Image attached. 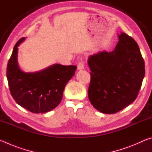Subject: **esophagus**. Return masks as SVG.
Here are the masks:
<instances>
[{
  "label": "esophagus",
  "mask_w": 152,
  "mask_h": 152,
  "mask_svg": "<svg viewBox=\"0 0 152 152\" xmlns=\"http://www.w3.org/2000/svg\"><path fill=\"white\" fill-rule=\"evenodd\" d=\"M78 70H84V63L83 61H80V62H79L78 64Z\"/></svg>",
  "instance_id": "esophagus-1"
}]
</instances>
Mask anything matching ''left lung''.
<instances>
[{"label":"left lung","mask_w":152,"mask_h":152,"mask_svg":"<svg viewBox=\"0 0 152 152\" xmlns=\"http://www.w3.org/2000/svg\"><path fill=\"white\" fill-rule=\"evenodd\" d=\"M115 50L89 56L88 98L100 112L113 114L137 97L145 76V63L137 42L125 33L118 35Z\"/></svg>","instance_id":"left-lung-1"}]
</instances>
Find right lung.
Masks as SVG:
<instances>
[{"instance_id": "obj_1", "label": "right lung", "mask_w": 152, "mask_h": 152, "mask_svg": "<svg viewBox=\"0 0 152 152\" xmlns=\"http://www.w3.org/2000/svg\"><path fill=\"white\" fill-rule=\"evenodd\" d=\"M18 41L7 68L9 90L15 102L33 113H44L55 109L62 99L64 90L75 74L76 66L55 64L42 70L24 72L17 61Z\"/></svg>"}]
</instances>
